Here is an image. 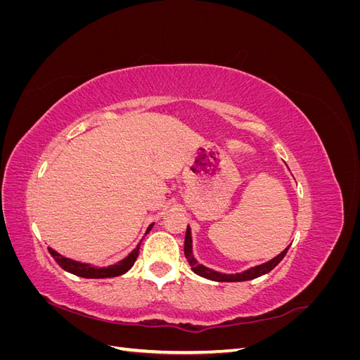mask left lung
Instances as JSON below:
<instances>
[{
	"label": "left lung",
	"mask_w": 360,
	"mask_h": 360,
	"mask_svg": "<svg viewBox=\"0 0 360 360\" xmlns=\"http://www.w3.org/2000/svg\"><path fill=\"white\" fill-rule=\"evenodd\" d=\"M288 248H285L279 255H276L274 259L267 261V263H264V264L250 267V269L242 271V274H230V275H226V274H221V271L212 270V269L205 267L202 264H198V261L193 258V254H192V236H191L189 225H188V230H186V236H184V257H186V259L189 261L191 269L197 275H200V276H202L205 279L216 281V282H242V281L255 279V278H258L261 275H266V274H269L270 270H274L281 263L282 258L285 257Z\"/></svg>",
	"instance_id": "obj_1"
}]
</instances>
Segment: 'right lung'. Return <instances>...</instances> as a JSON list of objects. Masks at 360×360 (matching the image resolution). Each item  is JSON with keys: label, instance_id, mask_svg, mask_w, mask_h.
<instances>
[{"label": "right lung", "instance_id": "right-lung-1", "mask_svg": "<svg viewBox=\"0 0 360 360\" xmlns=\"http://www.w3.org/2000/svg\"><path fill=\"white\" fill-rule=\"evenodd\" d=\"M155 224H150L147 228V233H150L151 228H153ZM139 246L141 243H138V246L130 252L126 258H123L122 261H118V263L112 264V266H108V267H96L91 264H86V263H79V261H75L70 258L63 257L61 254H58L57 250H53L52 248L49 249V254L52 255V258L57 261V264L63 269L69 271V274H73L76 276H81V278H86V279H101V278H114V276H120V275H124L127 270L132 269L134 263L138 258L139 254Z\"/></svg>", "mask_w": 360, "mask_h": 360}]
</instances>
